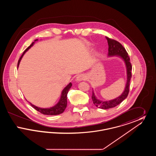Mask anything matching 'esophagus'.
Wrapping results in <instances>:
<instances>
[{"instance_id":"obj_1","label":"esophagus","mask_w":156,"mask_h":156,"mask_svg":"<svg viewBox=\"0 0 156 156\" xmlns=\"http://www.w3.org/2000/svg\"><path fill=\"white\" fill-rule=\"evenodd\" d=\"M85 78H86V77H85V76L84 75H79L76 77V81H82V80H85Z\"/></svg>"}]
</instances>
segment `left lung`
<instances>
[{
	"instance_id": "8db88e82",
	"label": "left lung",
	"mask_w": 156,
	"mask_h": 156,
	"mask_svg": "<svg viewBox=\"0 0 156 156\" xmlns=\"http://www.w3.org/2000/svg\"><path fill=\"white\" fill-rule=\"evenodd\" d=\"M106 39L108 40V45H109L108 55L113 56V55H118V56H120L121 58H122V59H123L126 64L127 78L126 88L124 92L122 93V94L120 97L113 100L109 101H106V102L101 101L97 99V98L95 96L94 93L92 92V99L93 103L97 107H98L102 109H108L114 108L120 104L127 98L129 92L130 81L132 77L131 71L132 69V64L130 62V57H129L128 54L126 51L125 48L123 47V46L116 40H115L113 39H112L108 37H106Z\"/></svg>"
}]
</instances>
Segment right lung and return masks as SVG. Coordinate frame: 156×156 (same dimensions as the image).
<instances>
[{
	"label": "right lung",
	"mask_w": 156,
	"mask_h": 156,
	"mask_svg": "<svg viewBox=\"0 0 156 156\" xmlns=\"http://www.w3.org/2000/svg\"><path fill=\"white\" fill-rule=\"evenodd\" d=\"M37 39L35 40V41H37ZM33 44H34V42H33L31 43V44H30L24 50V51L23 53L22 56L20 57V58L19 59V61H18V63H17V67H19V65L20 62V60L22 59L24 54L30 48V47L33 45ZM71 86H72V83H69L67 85V87L64 89H63V90L62 92V94H61V98L59 99L58 103L56 105H55L54 106L52 107V108L44 109V108H40L37 107V106L32 105L31 103H30V105H31V106L33 108H34L36 110H37V111L40 112L42 114L46 115H59V114L62 113L64 111V110L66 109V108L67 107V94H68V92L69 90L71 88Z\"/></svg>",
	"instance_id": "obj_1"
}]
</instances>
